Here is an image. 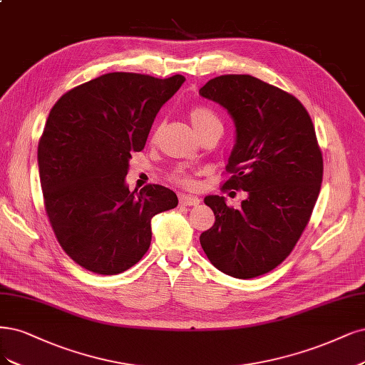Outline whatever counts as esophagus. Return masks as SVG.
<instances>
[{"mask_svg": "<svg viewBox=\"0 0 365 365\" xmlns=\"http://www.w3.org/2000/svg\"><path fill=\"white\" fill-rule=\"evenodd\" d=\"M200 202V199L192 195H180V204L190 207V205H197Z\"/></svg>", "mask_w": 365, "mask_h": 365, "instance_id": "34e87169", "label": "esophagus"}]
</instances>
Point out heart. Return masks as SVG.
<instances>
[{
	"label": "heart",
	"mask_w": 365,
	"mask_h": 365,
	"mask_svg": "<svg viewBox=\"0 0 365 365\" xmlns=\"http://www.w3.org/2000/svg\"><path fill=\"white\" fill-rule=\"evenodd\" d=\"M188 118H190V122H192L193 128H195L197 135L204 134V133H207L210 130H215V128H220L222 130L220 119L207 107H195V108H192L190 113H188ZM173 181L177 182V184H180V185H184V187H193L195 185V181L190 177H187V175H184V173H177V175H175Z\"/></svg>",
	"instance_id": "obj_1"
}]
</instances>
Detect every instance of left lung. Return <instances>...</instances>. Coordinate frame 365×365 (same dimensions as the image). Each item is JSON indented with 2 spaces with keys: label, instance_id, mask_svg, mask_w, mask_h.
<instances>
[{
  "label": "left lung",
  "instance_id": "obj_1",
  "mask_svg": "<svg viewBox=\"0 0 365 365\" xmlns=\"http://www.w3.org/2000/svg\"><path fill=\"white\" fill-rule=\"evenodd\" d=\"M199 95L220 104L235 125L222 188L247 192L242 208L211 195L216 216L199 240L212 266L238 279L257 278L290 255L309 222L323 178L316 130L299 99L252 75H220Z\"/></svg>",
  "mask_w": 365,
  "mask_h": 365
}]
</instances>
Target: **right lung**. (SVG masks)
<instances>
[{
    "instance_id": "add662e5",
    "label": "right lung",
    "mask_w": 365,
    "mask_h": 365,
    "mask_svg": "<svg viewBox=\"0 0 365 365\" xmlns=\"http://www.w3.org/2000/svg\"><path fill=\"white\" fill-rule=\"evenodd\" d=\"M185 81L111 72L73 87L49 111L37 148L45 210L63 250L81 267L118 274L149 249L150 219L178 205L169 188L125 182L157 113Z\"/></svg>"
}]
</instances>
